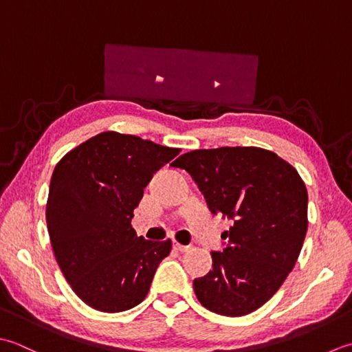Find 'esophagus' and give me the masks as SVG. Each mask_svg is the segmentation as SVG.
I'll use <instances>...</instances> for the list:
<instances>
[{
    "label": "esophagus",
    "instance_id": "1",
    "mask_svg": "<svg viewBox=\"0 0 352 352\" xmlns=\"http://www.w3.org/2000/svg\"><path fill=\"white\" fill-rule=\"evenodd\" d=\"M173 248L176 249V250H179V252H188V250L191 249V246H184V245H181V243H173Z\"/></svg>",
    "mask_w": 352,
    "mask_h": 352
}]
</instances>
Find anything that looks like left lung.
<instances>
[{
	"mask_svg": "<svg viewBox=\"0 0 352 352\" xmlns=\"http://www.w3.org/2000/svg\"><path fill=\"white\" fill-rule=\"evenodd\" d=\"M184 168L212 214L234 225L221 234L223 252L196 278L199 302L221 316H245L275 295L295 267L307 234L305 184L289 162L260 147H219L184 153Z\"/></svg>",
	"mask_w": 352,
	"mask_h": 352,
	"instance_id": "left-lung-1",
	"label": "left lung"
}]
</instances>
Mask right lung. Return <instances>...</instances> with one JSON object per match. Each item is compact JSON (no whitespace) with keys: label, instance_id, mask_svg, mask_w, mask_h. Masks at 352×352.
Instances as JSON below:
<instances>
[{"label":"right lung","instance_id":"right-lung-1","mask_svg":"<svg viewBox=\"0 0 352 352\" xmlns=\"http://www.w3.org/2000/svg\"><path fill=\"white\" fill-rule=\"evenodd\" d=\"M179 152L103 132L57 162L45 211L48 234L63 276L85 304L120 313L147 296L171 240L138 236L131 221L153 175Z\"/></svg>","mask_w":352,"mask_h":352}]
</instances>
